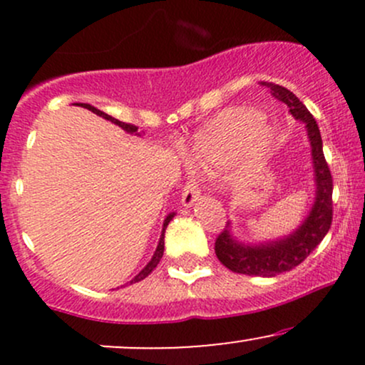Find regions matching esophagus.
Here are the masks:
<instances>
[{"label": "esophagus", "mask_w": 365, "mask_h": 365, "mask_svg": "<svg viewBox=\"0 0 365 365\" xmlns=\"http://www.w3.org/2000/svg\"><path fill=\"white\" fill-rule=\"evenodd\" d=\"M199 197H200L199 182H195V180H188L187 185L183 187V192H182V204L185 207H190Z\"/></svg>", "instance_id": "34e87169"}]
</instances>
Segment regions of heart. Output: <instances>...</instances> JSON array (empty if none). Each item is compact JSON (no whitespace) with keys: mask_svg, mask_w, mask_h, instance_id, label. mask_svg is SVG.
I'll use <instances>...</instances> for the list:
<instances>
[{"mask_svg":"<svg viewBox=\"0 0 365 365\" xmlns=\"http://www.w3.org/2000/svg\"><path fill=\"white\" fill-rule=\"evenodd\" d=\"M261 125V116L249 110H228L221 113L195 135L190 149L194 166L217 165L225 161L247 137Z\"/></svg>","mask_w":365,"mask_h":365,"instance_id":"obj_1","label":"heart"}]
</instances>
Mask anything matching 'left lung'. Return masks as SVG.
Returning a JSON list of instances; mask_svg holds the SVG:
<instances>
[{
    "label": "left lung",
    "instance_id": "8db88e82",
    "mask_svg": "<svg viewBox=\"0 0 365 365\" xmlns=\"http://www.w3.org/2000/svg\"><path fill=\"white\" fill-rule=\"evenodd\" d=\"M261 86L269 89L276 101L287 104L293 118L305 125L309 144H311L316 197H314V204L307 217L295 232L276 238V240L245 244V242L237 240L228 223L223 232L217 235L215 250L220 262L233 273L247 276H276L299 266L329 232L331 221H333V199H331L333 197V178H331V171L324 159V153H322L319 127L307 108L304 106V103L293 92L278 83L261 82Z\"/></svg>",
    "mask_w": 365,
    "mask_h": 365
}]
</instances>
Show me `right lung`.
Wrapping results in <instances>:
<instances>
[{
    "label": "right lung",
    "instance_id": "1",
    "mask_svg": "<svg viewBox=\"0 0 365 365\" xmlns=\"http://www.w3.org/2000/svg\"><path fill=\"white\" fill-rule=\"evenodd\" d=\"M75 104H77V106H82V108H86V110H89V111H92V113H96V115H98V116H103L104 120L111 121V123L118 125V127H121V128L125 130V132H128V133H135V135H140V133L137 132V127H135V125H130V123H125V121H120V120L113 118V116L106 115V113H103L101 110H98V108L91 106V104H86V103H75ZM173 216H175V212H171V215L166 216L165 223H163V232H161V237H159V244H158V247H156V252H154L153 259H150V261H149L148 264H145V267H144V269H142L140 273L135 276V278H132V279H130V284H132V283H139V282H142V279H144L145 276H149L150 273H153V269H154V267L158 266L159 261H161V257H163V252H165V232H166V226H168V223H170L171 220H173Z\"/></svg>",
    "mask_w": 365,
    "mask_h": 365
}]
</instances>
